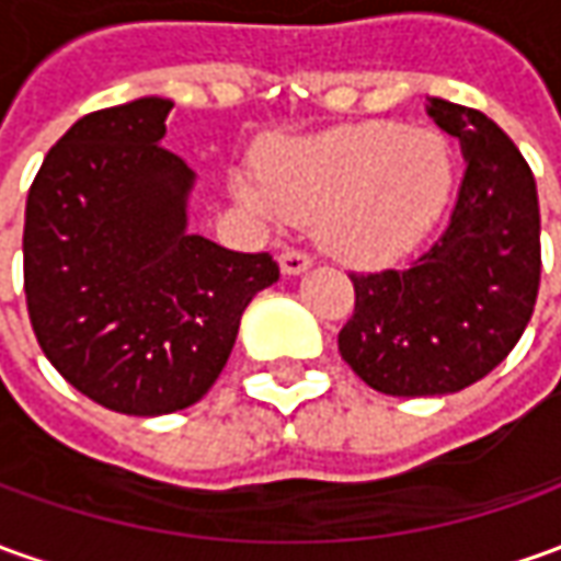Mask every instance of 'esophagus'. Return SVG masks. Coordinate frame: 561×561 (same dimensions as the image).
I'll return each instance as SVG.
<instances>
[{
    "label": "esophagus",
    "mask_w": 561,
    "mask_h": 561,
    "mask_svg": "<svg viewBox=\"0 0 561 561\" xmlns=\"http://www.w3.org/2000/svg\"><path fill=\"white\" fill-rule=\"evenodd\" d=\"M311 268V256L305 250H284L280 253V272L284 274H302Z\"/></svg>",
    "instance_id": "obj_1"
}]
</instances>
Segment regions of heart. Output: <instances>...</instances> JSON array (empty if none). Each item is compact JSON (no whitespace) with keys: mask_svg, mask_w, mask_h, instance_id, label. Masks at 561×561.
Instances as JSON below:
<instances>
[{"mask_svg":"<svg viewBox=\"0 0 561 561\" xmlns=\"http://www.w3.org/2000/svg\"><path fill=\"white\" fill-rule=\"evenodd\" d=\"M451 152L434 130L363 122L272 142L231 188L265 222L314 219L323 250L385 265L434 229L451 195Z\"/></svg>","mask_w":561,"mask_h":561,"instance_id":"obj_1","label":"heart"}]
</instances>
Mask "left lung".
<instances>
[{
  "label": "left lung",
  "instance_id": "obj_1",
  "mask_svg": "<svg viewBox=\"0 0 561 561\" xmlns=\"http://www.w3.org/2000/svg\"><path fill=\"white\" fill-rule=\"evenodd\" d=\"M467 170L446 231L403 268L351 274L342 360L391 397L455 393L516 347L540 287L538 188L523 152L480 110L431 96Z\"/></svg>",
  "mask_w": 561,
  "mask_h": 561
}]
</instances>
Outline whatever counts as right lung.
Listing matches in <instances>:
<instances>
[{
    "instance_id": "obj_1",
    "label": "right lung",
    "mask_w": 561,
    "mask_h": 561,
    "mask_svg": "<svg viewBox=\"0 0 561 561\" xmlns=\"http://www.w3.org/2000/svg\"><path fill=\"white\" fill-rule=\"evenodd\" d=\"M164 96L79 118L26 195L23 293L38 345L69 385L122 415L198 403L243 308L280 268L185 229L195 173L161 146Z\"/></svg>"
}]
</instances>
